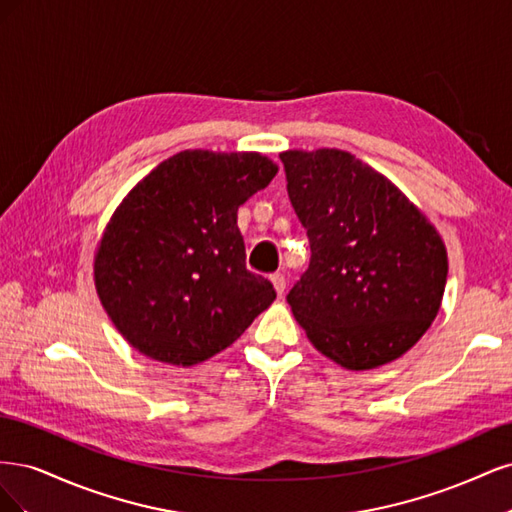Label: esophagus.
Returning <instances> with one entry per match:
<instances>
[{"instance_id":"1","label":"esophagus","mask_w":512,"mask_h":512,"mask_svg":"<svg viewBox=\"0 0 512 512\" xmlns=\"http://www.w3.org/2000/svg\"><path fill=\"white\" fill-rule=\"evenodd\" d=\"M269 280H271V284H273L275 292L280 294V297H282L284 290H286V277H284V273H273V275L269 277Z\"/></svg>"}]
</instances>
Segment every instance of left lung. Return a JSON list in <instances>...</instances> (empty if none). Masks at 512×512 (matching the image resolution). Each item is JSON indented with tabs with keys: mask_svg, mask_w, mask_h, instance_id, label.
<instances>
[{
	"mask_svg": "<svg viewBox=\"0 0 512 512\" xmlns=\"http://www.w3.org/2000/svg\"><path fill=\"white\" fill-rule=\"evenodd\" d=\"M312 258L288 292L309 342L352 371L406 354L431 327L448 275L427 215L376 168L342 149L280 153Z\"/></svg>",
	"mask_w": 512,
	"mask_h": 512,
	"instance_id": "8db88e82",
	"label": "left lung"
}]
</instances>
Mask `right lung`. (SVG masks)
<instances>
[{
  "label": "right lung",
  "mask_w": 512,
  "mask_h": 512,
  "mask_svg": "<svg viewBox=\"0 0 512 512\" xmlns=\"http://www.w3.org/2000/svg\"><path fill=\"white\" fill-rule=\"evenodd\" d=\"M277 164L256 151L188 149L138 181L108 220L94 258L102 307L153 361L190 367L228 348L275 301L245 269L237 211Z\"/></svg>",
  "instance_id": "1"
}]
</instances>
